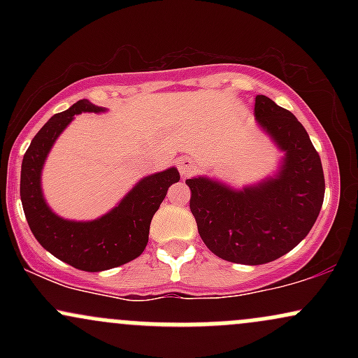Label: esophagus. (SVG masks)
<instances>
[{
	"label": "esophagus",
	"instance_id": "1",
	"mask_svg": "<svg viewBox=\"0 0 358 358\" xmlns=\"http://www.w3.org/2000/svg\"><path fill=\"white\" fill-rule=\"evenodd\" d=\"M176 165H178V171H180V175L183 176V178L190 176L193 171L196 170L195 162H193L192 158H188V156H182V158L178 159V163H176Z\"/></svg>",
	"mask_w": 358,
	"mask_h": 358
}]
</instances>
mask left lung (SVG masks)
Returning a JSON list of instances; mask_svg holds the SVG:
<instances>
[{"mask_svg":"<svg viewBox=\"0 0 358 358\" xmlns=\"http://www.w3.org/2000/svg\"><path fill=\"white\" fill-rule=\"evenodd\" d=\"M257 122L286 158L276 178L242 192L208 178L187 180L199 234L215 256L237 264H266L308 236L323 205L322 159L301 122L266 96L256 97Z\"/></svg>","mask_w":358,"mask_h":358,"instance_id":"left-lung-1","label":"left lung"}]
</instances>
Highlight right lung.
I'll return each mask as SVG.
<instances>
[{"mask_svg":"<svg viewBox=\"0 0 358 358\" xmlns=\"http://www.w3.org/2000/svg\"><path fill=\"white\" fill-rule=\"evenodd\" d=\"M102 110L82 99L55 114L31 139L22 163L20 196L35 239L48 252L73 268L97 273L133 261L145 250L150 224L166 196L170 185L180 180L176 168L146 176L108 215L92 222H71L57 217L45 203L40 173L48 151L76 114Z\"/></svg>","mask_w":358,"mask_h":358,"instance_id":"right-lung-1","label":"right lung"}]
</instances>
